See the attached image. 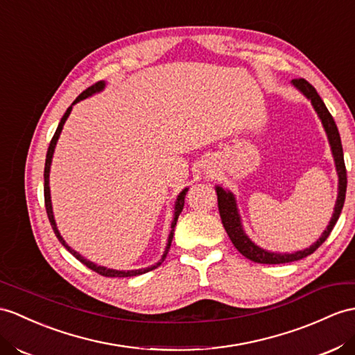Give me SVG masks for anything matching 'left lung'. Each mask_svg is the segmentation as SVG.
I'll list each match as a JSON object with an SVG mask.
<instances>
[{
  "mask_svg": "<svg viewBox=\"0 0 355 355\" xmlns=\"http://www.w3.org/2000/svg\"><path fill=\"white\" fill-rule=\"evenodd\" d=\"M292 84H293V87H297L310 102H312L315 111L318 112V116H319V119H321V122L324 125L328 141H330V146H331L337 176H339V194H337V200H336L334 212H333V217L330 220V224H328L327 229L321 235V238H319L313 245H310L309 248H304V250H300V252H295V253H272V252H266V250H263L261 247H257L253 241L245 235L243 224H241V217L238 214L235 196H233L230 191L223 189L221 187H215V191H217V197H218L220 217H221L223 226H224V229H226L230 241L233 243V245L236 247V250L241 254L250 259V261L257 262V263H270V265L288 263V262H293V261H300V259L307 257L309 254L316 252V250L324 244V241L330 236L333 227L336 226L337 220H339L342 207L345 203V194H347V168H345L343 149H342L339 129H337V126H336L334 119L330 114V111L327 110L324 101L321 99V96H319L312 84L307 83L304 78H297V80H292Z\"/></svg>",
  "mask_w": 355,
  "mask_h": 355,
  "instance_id": "8db88e82",
  "label": "left lung"
}]
</instances>
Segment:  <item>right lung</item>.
Returning <instances> with one entry per match:
<instances>
[{
  "instance_id": "1",
  "label": "right lung",
  "mask_w": 355,
  "mask_h": 355,
  "mask_svg": "<svg viewBox=\"0 0 355 355\" xmlns=\"http://www.w3.org/2000/svg\"><path fill=\"white\" fill-rule=\"evenodd\" d=\"M103 87H105V83H103V81H99V83H96V84H93L92 87H89L87 90H84V92L80 94V96H78V98L73 101L72 105H75L76 102H80V101H83V99H85V98L92 96V94H94V93L101 92ZM72 105L66 110L64 116L62 117V120H60L58 128H57V131H55V134H54V137H53V140H51V143H49L48 153H46V161H45V173H43V179H45V185H43V191H45V207H46L48 218H49L51 226H53V230H54V233H55V236L58 238L60 243L63 244V247H66L67 252H71V253L78 259V261H80L81 263H84L87 268H90V270H93L94 272H98V274H101V275H105V277H134V275H140V274H144V272H148V271H152V270H155V268H157V266H159L161 262H164V259H166V256H167V253H168L170 245H171V239H173V233H175L176 221H178V218H179V214L182 212V209H184L185 196H187V193H188V188L182 189V193H180V194L178 196V198H176V203H175V217H173V221H171V230H170V235H168L166 252H164V254H162V257H161V261H159L157 265H152V266H149V268H143V270L117 271V270H110V268H105V266H99V265H96V263H93V262L87 261V259H84L80 253H76L75 250H72L71 247H69V245L66 244V241L62 238V235H60V232H58V229H57V224H55V220H54L53 205H51V193H49V168H51V161H53V155H54L55 144H57V140H58L60 134H62L63 125H64V122L67 120L69 114H71V111H72Z\"/></svg>"
}]
</instances>
